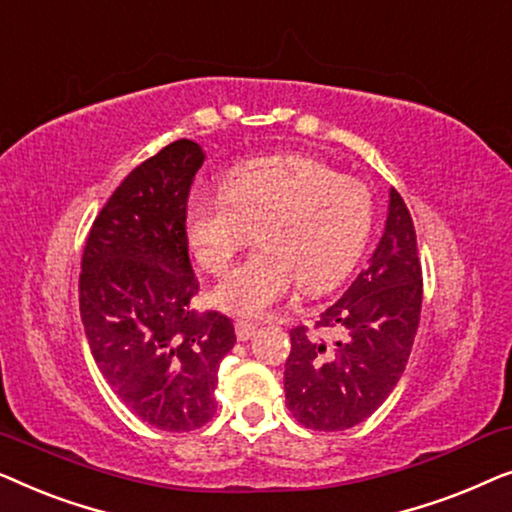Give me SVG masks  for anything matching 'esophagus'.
I'll use <instances>...</instances> for the list:
<instances>
[{
	"label": "esophagus",
	"mask_w": 512,
	"mask_h": 512,
	"mask_svg": "<svg viewBox=\"0 0 512 512\" xmlns=\"http://www.w3.org/2000/svg\"><path fill=\"white\" fill-rule=\"evenodd\" d=\"M235 331H237V340L247 342V340H251L256 335V326L251 324V321H237Z\"/></svg>",
	"instance_id": "1"
}]
</instances>
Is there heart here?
Segmentation results:
<instances>
[{"label": "heart", "instance_id": "1", "mask_svg": "<svg viewBox=\"0 0 512 512\" xmlns=\"http://www.w3.org/2000/svg\"><path fill=\"white\" fill-rule=\"evenodd\" d=\"M261 226L258 254L230 272L214 300L240 317H261L300 282L331 289L354 268L373 230V198L314 156H263L233 167L226 193H195L186 233L195 258L214 275Z\"/></svg>", "mask_w": 512, "mask_h": 512}]
</instances>
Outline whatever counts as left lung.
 Segmentation results:
<instances>
[{"instance_id": "8db88e82", "label": "left lung", "mask_w": 512, "mask_h": 512, "mask_svg": "<svg viewBox=\"0 0 512 512\" xmlns=\"http://www.w3.org/2000/svg\"><path fill=\"white\" fill-rule=\"evenodd\" d=\"M422 312V265L410 212L396 188L382 240L340 300L321 312L319 340L291 328L284 391L293 417L314 431H345L368 419L401 380Z\"/></svg>"}]
</instances>
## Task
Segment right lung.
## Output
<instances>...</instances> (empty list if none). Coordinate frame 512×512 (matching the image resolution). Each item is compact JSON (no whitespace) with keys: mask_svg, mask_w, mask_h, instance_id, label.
<instances>
[{"mask_svg":"<svg viewBox=\"0 0 512 512\" xmlns=\"http://www.w3.org/2000/svg\"><path fill=\"white\" fill-rule=\"evenodd\" d=\"M200 144L177 139L137 165L97 214L83 249L81 321L116 396L163 431H193L216 412L219 366L235 345L226 314L195 312L186 207Z\"/></svg>","mask_w":512,"mask_h":512,"instance_id":"add662e5","label":"right lung"}]
</instances>
